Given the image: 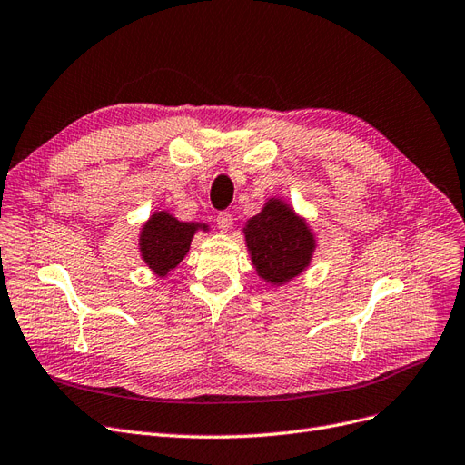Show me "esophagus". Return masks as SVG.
Wrapping results in <instances>:
<instances>
[{"mask_svg": "<svg viewBox=\"0 0 465 465\" xmlns=\"http://www.w3.org/2000/svg\"><path fill=\"white\" fill-rule=\"evenodd\" d=\"M216 223H218V228H220L222 232H228V230L233 226V216H232V213H228V211L218 213Z\"/></svg>", "mask_w": 465, "mask_h": 465, "instance_id": "34e87169", "label": "esophagus"}]
</instances>
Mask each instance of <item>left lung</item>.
I'll return each mask as SVG.
<instances>
[{"instance_id": "1", "label": "left lung", "mask_w": 465, "mask_h": 465, "mask_svg": "<svg viewBox=\"0 0 465 465\" xmlns=\"http://www.w3.org/2000/svg\"><path fill=\"white\" fill-rule=\"evenodd\" d=\"M243 232L256 272L273 285L299 276L312 259L314 235L280 199H270Z\"/></svg>"}]
</instances>
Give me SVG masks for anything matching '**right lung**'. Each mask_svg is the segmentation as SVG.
Returning a JSON list of instances; mask_svg holds the SVG:
<instances>
[{"mask_svg": "<svg viewBox=\"0 0 465 465\" xmlns=\"http://www.w3.org/2000/svg\"><path fill=\"white\" fill-rule=\"evenodd\" d=\"M199 228L206 230L204 223L180 222L168 213L153 214L140 235V249L145 264L157 276H166L183 261L193 233Z\"/></svg>", "mask_w": 465, "mask_h": 465, "instance_id": "right-lung-1", "label": "right lung"}]
</instances>
